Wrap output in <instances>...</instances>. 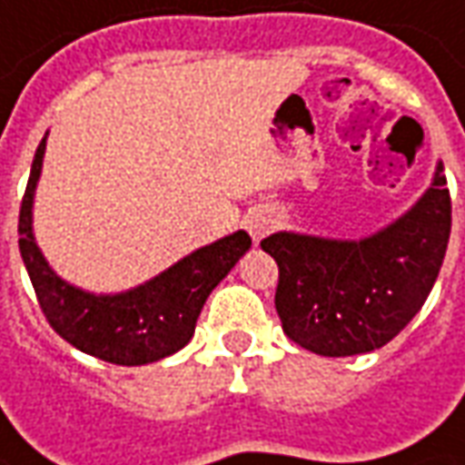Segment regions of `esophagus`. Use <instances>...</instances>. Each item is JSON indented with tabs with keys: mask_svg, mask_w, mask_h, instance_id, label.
<instances>
[{
	"mask_svg": "<svg viewBox=\"0 0 465 465\" xmlns=\"http://www.w3.org/2000/svg\"><path fill=\"white\" fill-rule=\"evenodd\" d=\"M273 227L275 214L268 213V210H252L251 214H245V230L251 232V238L255 240V242L261 238H265Z\"/></svg>",
	"mask_w": 465,
	"mask_h": 465,
	"instance_id": "esophagus-1",
	"label": "esophagus"
}]
</instances>
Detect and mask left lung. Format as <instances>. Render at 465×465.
<instances>
[{
	"label": "left lung",
	"mask_w": 465,
	"mask_h": 465,
	"mask_svg": "<svg viewBox=\"0 0 465 465\" xmlns=\"http://www.w3.org/2000/svg\"><path fill=\"white\" fill-rule=\"evenodd\" d=\"M450 238L443 164L433 184L392 225L361 240L275 232L261 240L278 263L275 312L291 341L322 357L385 347L433 288Z\"/></svg>",
	"instance_id": "1"
}]
</instances>
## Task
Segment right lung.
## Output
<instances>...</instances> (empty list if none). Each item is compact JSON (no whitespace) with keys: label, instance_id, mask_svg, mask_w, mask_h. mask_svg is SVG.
<instances>
[{"label":"right lung","instance_id":"add662e5","mask_svg":"<svg viewBox=\"0 0 465 465\" xmlns=\"http://www.w3.org/2000/svg\"><path fill=\"white\" fill-rule=\"evenodd\" d=\"M45 141L47 136L35 152L19 207V252L45 319L73 347L111 364L136 367L179 351L194 334L213 288L251 248V235L238 230L124 293L98 296L73 286L47 265L32 232V202L43 172Z\"/></svg>","mask_w":465,"mask_h":465}]
</instances>
